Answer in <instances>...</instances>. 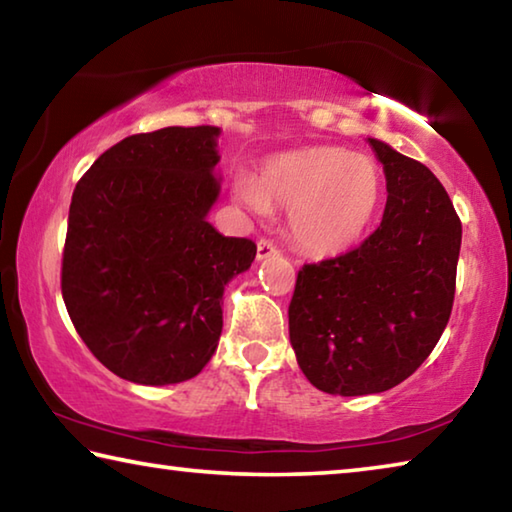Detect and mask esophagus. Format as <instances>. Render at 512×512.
<instances>
[{
  "label": "esophagus",
  "mask_w": 512,
  "mask_h": 512,
  "mask_svg": "<svg viewBox=\"0 0 512 512\" xmlns=\"http://www.w3.org/2000/svg\"><path fill=\"white\" fill-rule=\"evenodd\" d=\"M271 255H277V248L273 246V241L268 239H259L257 241V259H266Z\"/></svg>",
  "instance_id": "1"
}]
</instances>
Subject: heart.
<instances>
[{"mask_svg": "<svg viewBox=\"0 0 512 512\" xmlns=\"http://www.w3.org/2000/svg\"><path fill=\"white\" fill-rule=\"evenodd\" d=\"M239 201L257 214L289 210V235L311 255L357 244L381 201V173L368 155L316 146L271 160L253 180L239 176Z\"/></svg>", "mask_w": 512, "mask_h": 512, "instance_id": "obj_1", "label": "heart"}]
</instances>
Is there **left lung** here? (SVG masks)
<instances>
[{
  "mask_svg": "<svg viewBox=\"0 0 512 512\" xmlns=\"http://www.w3.org/2000/svg\"><path fill=\"white\" fill-rule=\"evenodd\" d=\"M386 173L379 228L350 253L305 264L289 305L298 366L318 391L402 384L443 336L456 291L461 219L422 162L368 137Z\"/></svg>",
  "mask_w": 512,
  "mask_h": 512,
  "instance_id": "1",
  "label": "left lung"
}]
</instances>
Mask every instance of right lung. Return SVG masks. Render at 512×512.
Masks as SVG:
<instances>
[{
	"label": "right lung",
	"instance_id": "1",
	"mask_svg": "<svg viewBox=\"0 0 512 512\" xmlns=\"http://www.w3.org/2000/svg\"><path fill=\"white\" fill-rule=\"evenodd\" d=\"M216 126H169L110 146L76 183L60 289L90 352L117 377H196L219 345L221 298L255 241L207 223L219 196Z\"/></svg>",
	"mask_w": 512,
	"mask_h": 512
}]
</instances>
